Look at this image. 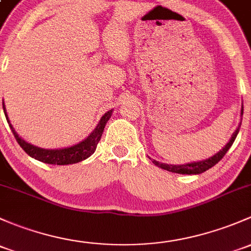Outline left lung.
Here are the masks:
<instances>
[{
  "mask_svg": "<svg viewBox=\"0 0 251 251\" xmlns=\"http://www.w3.org/2000/svg\"><path fill=\"white\" fill-rule=\"evenodd\" d=\"M241 115H243V103H242V110H241ZM239 127H241V124H239L238 128L234 131L232 137L228 141V143L226 144L223 149L220 150L219 152H216L215 155H213L212 157H208V159L202 160V161H196V162H190V163H184V165H170V163H162L159 162L156 160H152V163L156 165L157 167L162 168V170L168 171V172L172 173H178V174H201L203 172H205L207 170L212 168L213 166H215L216 163L219 162L224 156H225L226 152L228 151L232 144H233L234 139H236L237 134L239 132Z\"/></svg>",
  "mask_w": 251,
  "mask_h": 251,
  "instance_id": "1",
  "label": "left lung"
}]
</instances>
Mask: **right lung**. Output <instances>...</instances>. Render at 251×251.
<instances>
[{
	"mask_svg": "<svg viewBox=\"0 0 251 251\" xmlns=\"http://www.w3.org/2000/svg\"><path fill=\"white\" fill-rule=\"evenodd\" d=\"M3 104V112L6 115L7 123L9 124V127L12 130L13 134H14L15 139L19 143V146L23 148L24 151L27 155H30L33 159L41 161L44 163H50V165H72V163H78L80 161H84L88 159L89 156H91L92 154L96 150L97 144H99L100 139H101L102 133H103L104 126L107 124V121L109 120L112 117V110H108L107 113H104L103 117L101 118L100 123L97 124L96 127L94 128V131L86 137L85 139H83L81 142H79L77 144H73L71 147L66 148H60V149H43V148H39L33 146V144L27 143L25 139H23L19 134L17 133V131L14 130V127L10 124L9 119H8L6 107H4V102H2Z\"/></svg>",
	"mask_w": 251,
	"mask_h": 251,
	"instance_id": "add662e5",
	"label": "right lung"
}]
</instances>
